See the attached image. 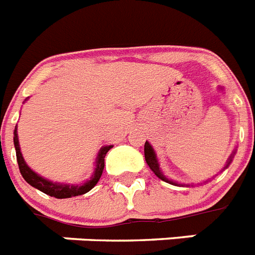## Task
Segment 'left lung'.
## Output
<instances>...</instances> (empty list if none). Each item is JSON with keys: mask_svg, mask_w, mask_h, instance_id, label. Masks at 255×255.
<instances>
[{"mask_svg": "<svg viewBox=\"0 0 255 255\" xmlns=\"http://www.w3.org/2000/svg\"><path fill=\"white\" fill-rule=\"evenodd\" d=\"M144 159H146V163L148 164L150 169L152 170L153 173L156 174L157 177L160 178V180L165 181V182H170V184H174V182H172V181H169L168 178L164 177L163 173L160 172V168H159V163H157L156 155H155V152H153V150H152V147L150 146V143H148V142L144 143ZM231 159H232V156L229 157L228 164L231 163ZM228 164H227V165H228ZM174 185H177V184H174Z\"/></svg>", "mask_w": 255, "mask_h": 255, "instance_id": "obj_1", "label": "left lung"}]
</instances>
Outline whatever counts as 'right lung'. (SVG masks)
Wrapping results in <instances>:
<instances>
[{"mask_svg": "<svg viewBox=\"0 0 255 255\" xmlns=\"http://www.w3.org/2000/svg\"><path fill=\"white\" fill-rule=\"evenodd\" d=\"M14 144H15V151H16V161H18L19 170H20V174L23 176V178H24V180H26L31 186H33V188L39 189L40 191H43V193H45V194L58 199L71 198V197L86 194L87 191L91 190L95 185L98 184V181L100 180V177H102L103 169H104L105 155H107V152H108V151L113 147V146H105L100 150V152H99L98 155V160H96V169H95V174L91 180L88 181V182H86L85 185H81V186H70V185H62V184H54V182H50V181L37 176L33 170L29 169L28 165H27L26 161H24V159H23L20 148H19L18 136H16V126H15V130H14Z\"/></svg>", "mask_w": 255, "mask_h": 255, "instance_id": "1", "label": "right lung"}]
</instances>
